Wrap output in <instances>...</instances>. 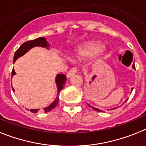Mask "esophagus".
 <instances>
[{
  "label": "esophagus",
  "instance_id": "34e87169",
  "mask_svg": "<svg viewBox=\"0 0 146 146\" xmlns=\"http://www.w3.org/2000/svg\"><path fill=\"white\" fill-rule=\"evenodd\" d=\"M76 73H77V69H76V68H72L70 71H68V72L67 73V75L66 76H67V78H71L72 76L74 75V74H76Z\"/></svg>",
  "mask_w": 146,
  "mask_h": 146
}]
</instances>
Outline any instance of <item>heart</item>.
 I'll list each match as a JSON object with an SVG mask.
<instances>
[{
  "label": "heart",
  "mask_w": 146,
  "mask_h": 146,
  "mask_svg": "<svg viewBox=\"0 0 146 146\" xmlns=\"http://www.w3.org/2000/svg\"><path fill=\"white\" fill-rule=\"evenodd\" d=\"M103 43L99 41L90 42L81 46L78 47L75 53V57L78 60H83L93 56L96 53H100V54H104V50L103 48Z\"/></svg>",
  "instance_id": "obj_1"
}]
</instances>
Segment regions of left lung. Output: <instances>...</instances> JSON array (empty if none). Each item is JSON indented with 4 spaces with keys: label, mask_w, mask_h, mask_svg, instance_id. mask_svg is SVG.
<instances>
[{
    "label": "left lung",
    "mask_w": 146,
    "mask_h": 146,
    "mask_svg": "<svg viewBox=\"0 0 146 146\" xmlns=\"http://www.w3.org/2000/svg\"><path fill=\"white\" fill-rule=\"evenodd\" d=\"M132 68H135V66H134V65H133V66H132ZM132 90H133V88H132V89H131V92H132ZM127 99H126L125 101V102H124V103H125V102H126V101H127ZM88 105H89V104H88ZM90 106V107H91V108H92V109H94L95 110H96V111H98V112H102V110H99L98 109V108H93V107H92V106H90V105H89ZM115 108H110V109H108V110H115Z\"/></svg>",
    "instance_id": "1"
}]
</instances>
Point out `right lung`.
I'll return each mask as SVG.
<instances>
[{
    "instance_id": "1",
    "label": "right lung",
    "mask_w": 146,
    "mask_h": 146,
    "mask_svg": "<svg viewBox=\"0 0 146 146\" xmlns=\"http://www.w3.org/2000/svg\"><path fill=\"white\" fill-rule=\"evenodd\" d=\"M42 47V48H45L46 49H48L50 48L48 42H47L45 38L43 37H39L38 38H36L34 40L31 41H27L26 42L23 43L21 46L19 47V48L15 51V55H14V59H13V62H15L16 61L17 59H19V57H21V56L25 55L27 52H28L29 50H31V48H34V47ZM15 74V72L14 69H13L12 72V76H14ZM13 78V77H12ZM55 83L56 85V89H57V94H56V99L54 100L52 103L50 104V105L46 107V108H43V111L45 113L50 112V110H52L59 103V96H60V92L62 90V88L64 87L65 84L66 83V77L65 74H56V78H55ZM13 87V86H12ZM13 91L15 92L14 88L13 87ZM40 109H31V112L35 113H37Z\"/></svg>"
}]
</instances>
